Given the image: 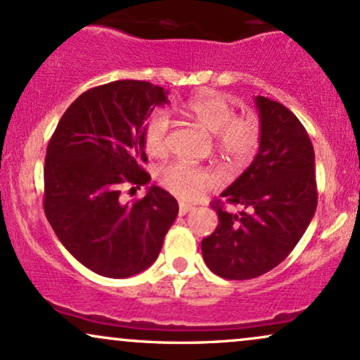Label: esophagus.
<instances>
[{
	"label": "esophagus",
	"instance_id": "34e87169",
	"mask_svg": "<svg viewBox=\"0 0 360 360\" xmlns=\"http://www.w3.org/2000/svg\"><path fill=\"white\" fill-rule=\"evenodd\" d=\"M193 210V206L191 205H188V203H179V214H186V213H189Z\"/></svg>",
	"mask_w": 360,
	"mask_h": 360
}]
</instances>
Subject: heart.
<instances>
[{
	"label": "heart",
	"instance_id": "b5f03b06",
	"mask_svg": "<svg viewBox=\"0 0 360 360\" xmlns=\"http://www.w3.org/2000/svg\"><path fill=\"white\" fill-rule=\"evenodd\" d=\"M184 113L214 135V148L230 166L240 167L254 157L260 140V123L254 115H237L235 105L221 94H201L184 105ZM143 146L150 155L160 157L171 143V118L166 111H152L142 130ZM159 183L179 200L193 201L214 184L212 171L172 162L159 171Z\"/></svg>",
	"mask_w": 360,
	"mask_h": 360
}]
</instances>
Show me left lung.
I'll use <instances>...</instances> for the list:
<instances>
[{
  "label": "left lung",
  "instance_id": "left-lung-1",
  "mask_svg": "<svg viewBox=\"0 0 360 360\" xmlns=\"http://www.w3.org/2000/svg\"><path fill=\"white\" fill-rule=\"evenodd\" d=\"M260 143L255 159L214 200L218 225L201 242L210 271L225 279H254L274 269L307 232L316 210L315 150L292 111L255 98ZM240 205L229 212L224 203Z\"/></svg>",
  "mask_w": 360,
  "mask_h": 360
}]
</instances>
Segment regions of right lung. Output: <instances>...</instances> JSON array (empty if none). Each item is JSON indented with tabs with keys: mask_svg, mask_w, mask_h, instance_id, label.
Masks as SVG:
<instances>
[{
	"mask_svg": "<svg viewBox=\"0 0 360 360\" xmlns=\"http://www.w3.org/2000/svg\"><path fill=\"white\" fill-rule=\"evenodd\" d=\"M167 91L147 81H113L82 93L49 140L44 212L82 266L105 278H130L155 262L179 206L150 186L142 200L123 203L122 186L150 181L143 169V122ZM130 189V191H131Z\"/></svg>",
	"mask_w": 360,
	"mask_h": 360,
	"instance_id": "right-lung-1",
	"label": "right lung"
}]
</instances>
